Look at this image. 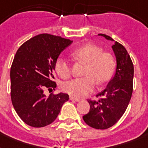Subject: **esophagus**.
<instances>
[{
  "label": "esophagus",
  "instance_id": "34e87169",
  "mask_svg": "<svg viewBox=\"0 0 148 148\" xmlns=\"http://www.w3.org/2000/svg\"><path fill=\"white\" fill-rule=\"evenodd\" d=\"M70 100H71V101H80L78 98L73 97V96H70Z\"/></svg>",
  "mask_w": 148,
  "mask_h": 148
}]
</instances>
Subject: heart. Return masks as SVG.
<instances>
[{"mask_svg": "<svg viewBox=\"0 0 148 148\" xmlns=\"http://www.w3.org/2000/svg\"><path fill=\"white\" fill-rule=\"evenodd\" d=\"M72 55L75 59L87 64L84 75L85 77L75 78L65 82L63 90L70 95L83 97L95 89L97 84L105 83L111 77L114 71L115 59L110 53L103 52L101 47L95 45H84L74 50ZM55 70L63 79L70 77L71 67L67 59L59 58L56 61Z\"/></svg>", "mask_w": 148, "mask_h": 148, "instance_id": "b5f03b06", "label": "heart"}]
</instances>
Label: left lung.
Returning <instances> with one entry per match:
<instances>
[{"label": "left lung", "instance_id": "8db88e82", "mask_svg": "<svg viewBox=\"0 0 148 148\" xmlns=\"http://www.w3.org/2000/svg\"><path fill=\"white\" fill-rule=\"evenodd\" d=\"M108 40L110 36L100 34ZM116 58V69L98 101H89L90 110L83 116L86 124L95 129H108L117 123L124 114L133 92L134 65L125 47L117 41L111 46Z\"/></svg>", "mask_w": 148, "mask_h": 148}]
</instances>
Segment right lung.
Returning a JSON list of instances; mask_svg holds the SVG:
<instances>
[{
    "instance_id": "add662e5",
    "label": "right lung",
    "mask_w": 148,
    "mask_h": 148,
    "mask_svg": "<svg viewBox=\"0 0 148 148\" xmlns=\"http://www.w3.org/2000/svg\"><path fill=\"white\" fill-rule=\"evenodd\" d=\"M72 41L41 34L19 47L10 67V96L14 110L29 126L42 127L54 121L69 96L44 90L56 88L52 81L58 57Z\"/></svg>"
}]
</instances>
